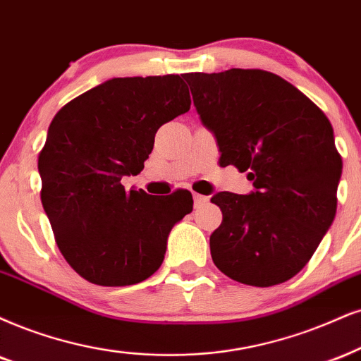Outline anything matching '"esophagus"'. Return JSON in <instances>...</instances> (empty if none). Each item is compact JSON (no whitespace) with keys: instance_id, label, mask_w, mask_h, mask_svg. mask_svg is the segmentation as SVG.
<instances>
[{"instance_id":"obj_1","label":"esophagus","mask_w":361,"mask_h":361,"mask_svg":"<svg viewBox=\"0 0 361 361\" xmlns=\"http://www.w3.org/2000/svg\"><path fill=\"white\" fill-rule=\"evenodd\" d=\"M209 201V197H206V195L202 194H194V206L199 207L202 206V204H206Z\"/></svg>"}]
</instances>
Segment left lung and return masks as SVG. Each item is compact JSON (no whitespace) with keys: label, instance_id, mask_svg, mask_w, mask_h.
<instances>
[{"label":"left lung","instance_id":"1","mask_svg":"<svg viewBox=\"0 0 361 361\" xmlns=\"http://www.w3.org/2000/svg\"><path fill=\"white\" fill-rule=\"evenodd\" d=\"M222 167L246 172L255 192H217L222 222L211 234L214 264L234 281L268 288L305 268L336 214L341 155L326 115L266 70L185 73Z\"/></svg>","mask_w":361,"mask_h":361}]
</instances>
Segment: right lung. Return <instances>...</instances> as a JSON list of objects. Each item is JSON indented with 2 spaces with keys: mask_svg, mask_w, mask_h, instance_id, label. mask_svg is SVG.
I'll return each instance as SVG.
<instances>
[{
  "mask_svg": "<svg viewBox=\"0 0 361 361\" xmlns=\"http://www.w3.org/2000/svg\"><path fill=\"white\" fill-rule=\"evenodd\" d=\"M189 109L179 75L127 77L82 93L53 117L38 155L39 195L58 249L83 279L130 286L160 268L192 194L126 190L122 177L140 173L159 127Z\"/></svg>",
  "mask_w": 361,
  "mask_h": 361,
  "instance_id": "obj_1",
  "label": "right lung"
}]
</instances>
